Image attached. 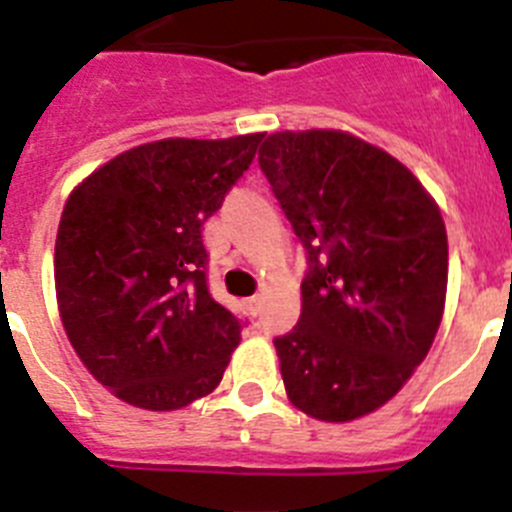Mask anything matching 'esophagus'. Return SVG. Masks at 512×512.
<instances>
[{"mask_svg": "<svg viewBox=\"0 0 512 512\" xmlns=\"http://www.w3.org/2000/svg\"><path fill=\"white\" fill-rule=\"evenodd\" d=\"M245 305H247V310H250L252 315L260 313V298H257V295H252V298H247Z\"/></svg>", "mask_w": 512, "mask_h": 512, "instance_id": "esophagus-1", "label": "esophagus"}]
</instances>
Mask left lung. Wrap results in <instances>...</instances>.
Here are the masks:
<instances>
[{"mask_svg": "<svg viewBox=\"0 0 512 512\" xmlns=\"http://www.w3.org/2000/svg\"><path fill=\"white\" fill-rule=\"evenodd\" d=\"M260 169L308 255L298 326L272 341L288 399L321 422L371 414L442 321L439 207L407 166L343 131L272 133Z\"/></svg>", "mask_w": 512, "mask_h": 512, "instance_id": "obj_1", "label": "left lung"}]
</instances>
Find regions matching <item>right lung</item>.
Listing matches in <instances>:
<instances>
[{
	"mask_svg": "<svg viewBox=\"0 0 512 512\" xmlns=\"http://www.w3.org/2000/svg\"><path fill=\"white\" fill-rule=\"evenodd\" d=\"M262 136L143 143L65 202L55 242L62 326L90 374L133 407L171 412L222 381L245 323L209 293L202 227Z\"/></svg>",
	"mask_w": 512,
	"mask_h": 512,
	"instance_id": "1",
	"label": "right lung"
}]
</instances>
